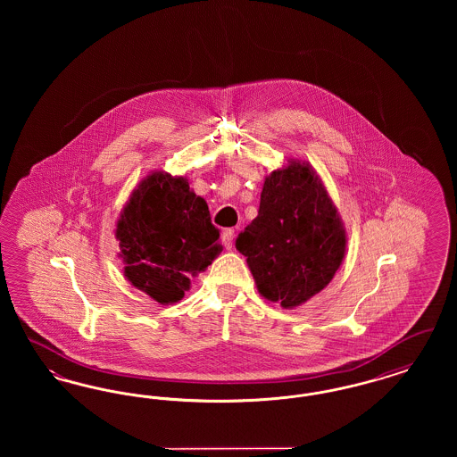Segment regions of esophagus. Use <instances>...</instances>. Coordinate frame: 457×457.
I'll list each match as a JSON object with an SVG mask.
<instances>
[{"instance_id":"esophagus-1","label":"esophagus","mask_w":457,"mask_h":457,"mask_svg":"<svg viewBox=\"0 0 457 457\" xmlns=\"http://www.w3.org/2000/svg\"><path fill=\"white\" fill-rule=\"evenodd\" d=\"M233 239H235V229H224L222 231V245L231 250L233 248Z\"/></svg>"}]
</instances>
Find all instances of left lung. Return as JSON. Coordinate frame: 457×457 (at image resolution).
I'll return each mask as SVG.
<instances>
[{
    "label": "left lung",
    "instance_id": "obj_1",
    "mask_svg": "<svg viewBox=\"0 0 457 457\" xmlns=\"http://www.w3.org/2000/svg\"><path fill=\"white\" fill-rule=\"evenodd\" d=\"M237 248L262 296L293 308L332 281L346 235L319 176L291 162L265 178L259 216L239 235Z\"/></svg>",
    "mask_w": 457,
    "mask_h": 457
}]
</instances>
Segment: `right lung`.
I'll use <instances>...</instances> for the list:
<instances>
[{"instance_id":"right-lung-1","label":"right lung","mask_w":457,"mask_h":457,"mask_svg":"<svg viewBox=\"0 0 457 457\" xmlns=\"http://www.w3.org/2000/svg\"><path fill=\"white\" fill-rule=\"evenodd\" d=\"M125 276L159 303H174L220 250L204 198L185 178L155 173L142 181L116 226Z\"/></svg>"}]
</instances>
